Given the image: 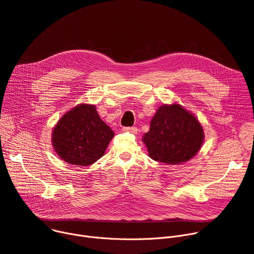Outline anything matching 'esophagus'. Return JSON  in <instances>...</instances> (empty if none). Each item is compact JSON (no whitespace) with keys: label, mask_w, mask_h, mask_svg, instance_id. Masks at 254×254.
<instances>
[{"label":"esophagus","mask_w":254,"mask_h":254,"mask_svg":"<svg viewBox=\"0 0 254 254\" xmlns=\"http://www.w3.org/2000/svg\"><path fill=\"white\" fill-rule=\"evenodd\" d=\"M124 131H129L131 132V134H136V132L138 131V128L136 127H126L123 128Z\"/></svg>","instance_id":"34e87169"}]
</instances>
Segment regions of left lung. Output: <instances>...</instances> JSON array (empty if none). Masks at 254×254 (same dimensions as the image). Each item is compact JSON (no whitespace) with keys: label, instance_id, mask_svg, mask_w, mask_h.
<instances>
[{"label":"left lung","instance_id":"obj_1","mask_svg":"<svg viewBox=\"0 0 254 254\" xmlns=\"http://www.w3.org/2000/svg\"><path fill=\"white\" fill-rule=\"evenodd\" d=\"M203 140L202 126L178 104L162 106L143 138L149 156L168 165L190 161L201 148Z\"/></svg>","mask_w":254,"mask_h":254}]
</instances>
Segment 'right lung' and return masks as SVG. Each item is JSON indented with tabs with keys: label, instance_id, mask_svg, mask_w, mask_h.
<instances>
[{
	"label": "right lung",
	"instance_id": "add662e5",
	"mask_svg": "<svg viewBox=\"0 0 254 254\" xmlns=\"http://www.w3.org/2000/svg\"><path fill=\"white\" fill-rule=\"evenodd\" d=\"M113 137L96 107L81 104L60 119L52 132V145L65 163L86 167L104 155Z\"/></svg>",
	"mask_w": 254,
	"mask_h": 254
}]
</instances>
